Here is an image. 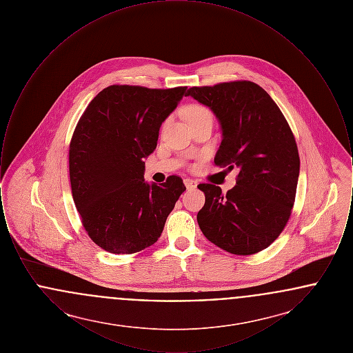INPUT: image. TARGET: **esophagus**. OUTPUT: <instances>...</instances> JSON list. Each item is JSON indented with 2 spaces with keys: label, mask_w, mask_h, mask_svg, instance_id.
Returning <instances> with one entry per match:
<instances>
[{
  "label": "esophagus",
  "mask_w": 353,
  "mask_h": 353,
  "mask_svg": "<svg viewBox=\"0 0 353 353\" xmlns=\"http://www.w3.org/2000/svg\"><path fill=\"white\" fill-rule=\"evenodd\" d=\"M184 184L186 186V189L189 190V189H194L197 186V181L192 180V179H185Z\"/></svg>",
  "instance_id": "1"
}]
</instances>
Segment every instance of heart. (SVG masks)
<instances>
[{
    "mask_svg": "<svg viewBox=\"0 0 353 353\" xmlns=\"http://www.w3.org/2000/svg\"><path fill=\"white\" fill-rule=\"evenodd\" d=\"M186 119L188 121H193V120H199V119L209 118L212 117V112L208 107L201 105V104H192L186 108Z\"/></svg>",
    "mask_w": 353,
    "mask_h": 353,
    "instance_id": "b5f03b06",
    "label": "heart"
}]
</instances>
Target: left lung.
Here are the masks:
<instances>
[{
	"instance_id": "obj_1",
	"label": "left lung",
	"mask_w": 353,
	"mask_h": 353,
	"mask_svg": "<svg viewBox=\"0 0 353 353\" xmlns=\"http://www.w3.org/2000/svg\"><path fill=\"white\" fill-rule=\"evenodd\" d=\"M185 97L219 118L217 167H238L233 189L200 184L205 205L197 214L203 235L235 255L262 252L283 232L295 202L301 160L294 134L269 94L250 81L190 87Z\"/></svg>"
}]
</instances>
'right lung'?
I'll list each match as a JSON object with an SVG mask.
<instances>
[{
    "label": "right lung",
    "mask_w": 353,
    "mask_h": 353,
    "mask_svg": "<svg viewBox=\"0 0 353 353\" xmlns=\"http://www.w3.org/2000/svg\"><path fill=\"white\" fill-rule=\"evenodd\" d=\"M186 87L112 84L90 101L70 141L72 199L88 236L105 252L134 254L152 246L184 192L173 174L147 184L144 157L156 150L161 123Z\"/></svg>",
    "instance_id": "add662e5"
}]
</instances>
